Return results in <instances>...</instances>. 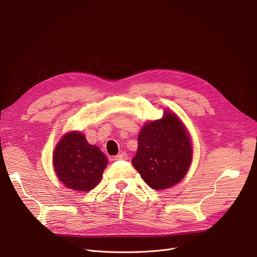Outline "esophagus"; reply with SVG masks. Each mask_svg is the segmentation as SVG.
I'll list each match as a JSON object with an SVG mask.
<instances>
[{
	"instance_id": "obj_1",
	"label": "esophagus",
	"mask_w": 257,
	"mask_h": 257,
	"mask_svg": "<svg viewBox=\"0 0 257 257\" xmlns=\"http://www.w3.org/2000/svg\"><path fill=\"white\" fill-rule=\"evenodd\" d=\"M114 160H128V155L125 153L119 154L115 158H114Z\"/></svg>"
}]
</instances>
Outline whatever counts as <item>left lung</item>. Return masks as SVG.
Listing matches in <instances>:
<instances>
[{
    "mask_svg": "<svg viewBox=\"0 0 257 257\" xmlns=\"http://www.w3.org/2000/svg\"><path fill=\"white\" fill-rule=\"evenodd\" d=\"M192 160V140L184 123L176 113L164 110L162 118L142 127L132 165L151 188L160 191L181 181Z\"/></svg>",
    "mask_w": 257,
    "mask_h": 257,
    "instance_id": "8db88e82",
    "label": "left lung"
}]
</instances>
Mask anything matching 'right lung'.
I'll return each instance as SVG.
<instances>
[{"instance_id":"1","label":"right lung","mask_w":257,"mask_h":257,"mask_svg":"<svg viewBox=\"0 0 257 257\" xmlns=\"http://www.w3.org/2000/svg\"><path fill=\"white\" fill-rule=\"evenodd\" d=\"M108 159L79 131L65 134L53 151L55 173L65 187L89 192L96 186L107 167Z\"/></svg>"}]
</instances>
